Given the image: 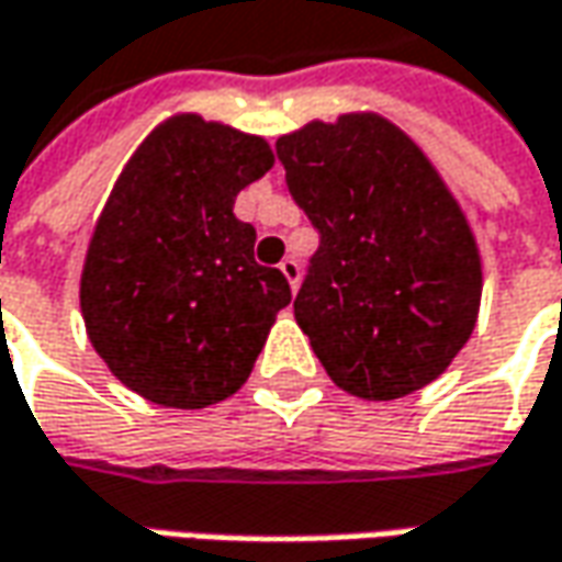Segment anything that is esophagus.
I'll return each mask as SVG.
<instances>
[{
	"label": "esophagus",
	"instance_id": "esophagus-1",
	"mask_svg": "<svg viewBox=\"0 0 562 562\" xmlns=\"http://www.w3.org/2000/svg\"><path fill=\"white\" fill-rule=\"evenodd\" d=\"M280 270H282V277L289 280V285H292V289H299V280H301L299 261H295V258H282Z\"/></svg>",
	"mask_w": 562,
	"mask_h": 562
}]
</instances>
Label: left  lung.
<instances>
[{
    "instance_id": "8db88e82",
    "label": "left lung",
    "mask_w": 562,
    "mask_h": 562,
    "mask_svg": "<svg viewBox=\"0 0 562 562\" xmlns=\"http://www.w3.org/2000/svg\"><path fill=\"white\" fill-rule=\"evenodd\" d=\"M289 192L319 233L295 319L329 379L395 401L470 341L482 299L473 229L423 148L373 111L277 139Z\"/></svg>"
}]
</instances>
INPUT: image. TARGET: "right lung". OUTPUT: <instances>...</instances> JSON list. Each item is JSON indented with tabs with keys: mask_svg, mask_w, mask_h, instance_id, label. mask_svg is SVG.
<instances>
[{
	"mask_svg": "<svg viewBox=\"0 0 562 562\" xmlns=\"http://www.w3.org/2000/svg\"><path fill=\"white\" fill-rule=\"evenodd\" d=\"M273 167L261 136L173 114L121 170L80 277L87 336L108 370L151 404L202 411L236 395L292 301L255 261L236 195Z\"/></svg>",
	"mask_w": 562,
	"mask_h": 562,
	"instance_id": "1",
	"label": "right lung"
}]
</instances>
